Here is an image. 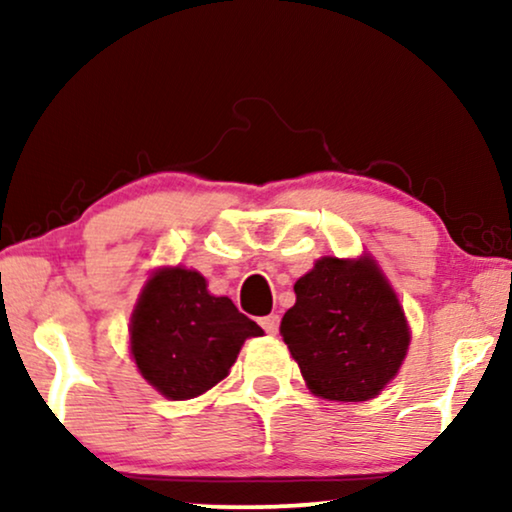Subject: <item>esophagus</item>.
Returning a JSON list of instances; mask_svg holds the SVG:
<instances>
[{"instance_id":"esophagus-1","label":"esophagus","mask_w":512,"mask_h":512,"mask_svg":"<svg viewBox=\"0 0 512 512\" xmlns=\"http://www.w3.org/2000/svg\"><path fill=\"white\" fill-rule=\"evenodd\" d=\"M258 324H261L263 331L270 333V335H277V331H279V317H277V314H268V317L258 319Z\"/></svg>"}]
</instances>
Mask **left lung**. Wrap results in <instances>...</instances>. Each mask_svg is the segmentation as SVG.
I'll use <instances>...</instances> for the list:
<instances>
[{
    "label": "left lung",
    "instance_id": "1",
    "mask_svg": "<svg viewBox=\"0 0 512 512\" xmlns=\"http://www.w3.org/2000/svg\"><path fill=\"white\" fill-rule=\"evenodd\" d=\"M279 333L307 389L328 401L375 398L408 354L410 328L373 256H324L293 284Z\"/></svg>",
    "mask_w": 512,
    "mask_h": 512
}]
</instances>
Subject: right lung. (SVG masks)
Segmentation results:
<instances>
[{"mask_svg": "<svg viewBox=\"0 0 512 512\" xmlns=\"http://www.w3.org/2000/svg\"><path fill=\"white\" fill-rule=\"evenodd\" d=\"M263 328L226 296H212L198 270L160 268L130 317V354L153 389L170 401L195 398L228 375L247 338Z\"/></svg>", "mask_w": 512, "mask_h": 512, "instance_id": "1", "label": "right lung"}]
</instances>
